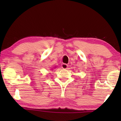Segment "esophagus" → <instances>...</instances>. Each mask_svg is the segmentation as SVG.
<instances>
[{
  "label": "esophagus",
  "instance_id": "34e87169",
  "mask_svg": "<svg viewBox=\"0 0 121 121\" xmlns=\"http://www.w3.org/2000/svg\"><path fill=\"white\" fill-rule=\"evenodd\" d=\"M68 67V65L67 64H65V63H63V64H62V68L63 69H67Z\"/></svg>",
  "mask_w": 121,
  "mask_h": 121
}]
</instances>
